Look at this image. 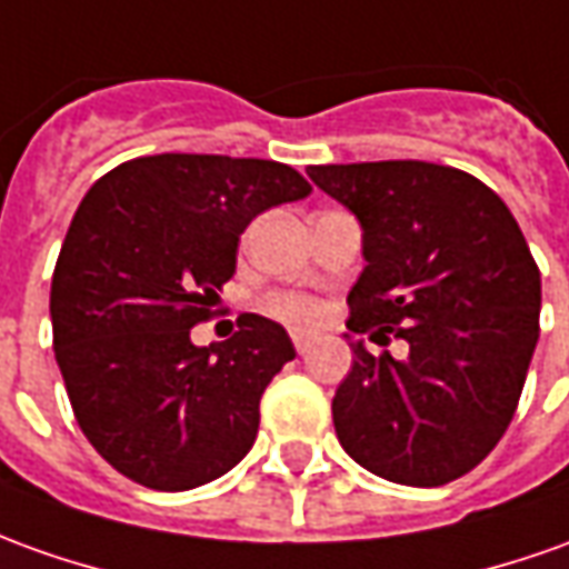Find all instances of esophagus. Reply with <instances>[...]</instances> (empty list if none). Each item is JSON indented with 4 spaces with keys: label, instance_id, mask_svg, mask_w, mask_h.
<instances>
[{
    "label": "esophagus",
    "instance_id": "1",
    "mask_svg": "<svg viewBox=\"0 0 569 569\" xmlns=\"http://www.w3.org/2000/svg\"><path fill=\"white\" fill-rule=\"evenodd\" d=\"M291 340H293V350H297V352H307L309 347H312V337L300 335V331H293Z\"/></svg>",
    "mask_w": 569,
    "mask_h": 569
}]
</instances>
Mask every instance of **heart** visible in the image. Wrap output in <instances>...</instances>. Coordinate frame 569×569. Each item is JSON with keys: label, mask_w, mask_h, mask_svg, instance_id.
<instances>
[{"label": "heart", "mask_w": 569, "mask_h": 569, "mask_svg": "<svg viewBox=\"0 0 569 569\" xmlns=\"http://www.w3.org/2000/svg\"><path fill=\"white\" fill-rule=\"evenodd\" d=\"M266 309H269L272 316H278V319H284V322L300 325V328L319 322V316H322V307H319L316 297L293 291L269 293V297H266Z\"/></svg>", "instance_id": "1"}]
</instances>
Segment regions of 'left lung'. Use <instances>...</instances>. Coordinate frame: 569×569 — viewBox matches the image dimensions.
Returning a JSON list of instances; mask_svg holds the SVG:
<instances>
[{
	"instance_id": "8db88e82",
	"label": "left lung",
	"mask_w": 569,
	"mask_h": 569,
	"mask_svg": "<svg viewBox=\"0 0 569 569\" xmlns=\"http://www.w3.org/2000/svg\"><path fill=\"white\" fill-rule=\"evenodd\" d=\"M309 179L362 222L366 269L347 328L409 343V359L350 340L335 430L366 471L442 487L496 449L539 340L542 281L499 194L425 160L328 163Z\"/></svg>"
}]
</instances>
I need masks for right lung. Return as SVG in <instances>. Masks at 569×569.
<instances>
[{
    "label": "right lung",
    "instance_id": "1",
    "mask_svg": "<svg viewBox=\"0 0 569 569\" xmlns=\"http://www.w3.org/2000/svg\"><path fill=\"white\" fill-rule=\"evenodd\" d=\"M309 191L288 163L226 154L127 160L86 191L54 262L52 347L86 440L132 483L182 492L250 452L291 337L253 312L210 347L191 328L250 219Z\"/></svg>",
    "mask_w": 569,
    "mask_h": 569
}]
</instances>
